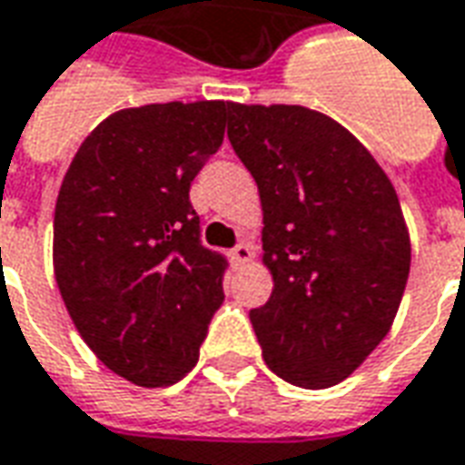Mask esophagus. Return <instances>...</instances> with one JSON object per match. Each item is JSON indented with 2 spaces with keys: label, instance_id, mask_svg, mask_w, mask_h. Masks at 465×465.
I'll return each mask as SVG.
<instances>
[{
  "label": "esophagus",
  "instance_id": "34e87169",
  "mask_svg": "<svg viewBox=\"0 0 465 465\" xmlns=\"http://www.w3.org/2000/svg\"><path fill=\"white\" fill-rule=\"evenodd\" d=\"M249 259H252V246H249V243H239V246H233L232 249V262L236 266H242V264H246V262H249Z\"/></svg>",
  "mask_w": 465,
  "mask_h": 465
}]
</instances>
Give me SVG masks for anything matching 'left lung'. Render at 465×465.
Listing matches in <instances>:
<instances>
[{"mask_svg":"<svg viewBox=\"0 0 465 465\" xmlns=\"http://www.w3.org/2000/svg\"><path fill=\"white\" fill-rule=\"evenodd\" d=\"M229 141L262 199V264L274 279L252 310L272 372L324 391L391 332L411 272V233L388 173L337 120L304 105H233Z\"/></svg>","mask_w":465,"mask_h":465,"instance_id":"1","label":"left lung"}]
</instances>
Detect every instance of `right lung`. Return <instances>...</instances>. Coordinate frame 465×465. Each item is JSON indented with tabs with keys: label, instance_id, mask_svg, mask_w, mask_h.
<instances>
[{
	"label": "right lung",
	"instance_id": "1",
	"mask_svg": "<svg viewBox=\"0 0 465 465\" xmlns=\"http://www.w3.org/2000/svg\"><path fill=\"white\" fill-rule=\"evenodd\" d=\"M236 103H153L113 113L77 148L54 203L52 266L95 357L141 388L199 362L226 262L199 242L188 188L222 148Z\"/></svg>",
	"mask_w": 465,
	"mask_h": 465
}]
</instances>
